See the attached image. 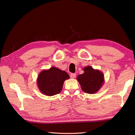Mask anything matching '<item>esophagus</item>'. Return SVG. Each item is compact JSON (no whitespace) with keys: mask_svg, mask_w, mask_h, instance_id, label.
<instances>
[{"mask_svg":"<svg viewBox=\"0 0 135 135\" xmlns=\"http://www.w3.org/2000/svg\"><path fill=\"white\" fill-rule=\"evenodd\" d=\"M70 77L71 79H74V78H75V77H76V74H74V73H71L70 75Z\"/></svg>","mask_w":135,"mask_h":135,"instance_id":"1","label":"esophagus"}]
</instances>
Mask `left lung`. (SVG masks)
Wrapping results in <instances>:
<instances>
[{
	"mask_svg": "<svg viewBox=\"0 0 135 135\" xmlns=\"http://www.w3.org/2000/svg\"><path fill=\"white\" fill-rule=\"evenodd\" d=\"M84 73L77 77L82 90L87 93H95L99 89L104 83V75L99 70H95L88 66L83 68Z\"/></svg>",
	"mask_w": 135,
	"mask_h": 135,
	"instance_id": "1",
	"label": "left lung"
}]
</instances>
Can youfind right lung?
Wrapping results in <instances>:
<instances>
[{"label":"right lung","mask_w":135,"mask_h":135,"mask_svg":"<svg viewBox=\"0 0 135 135\" xmlns=\"http://www.w3.org/2000/svg\"><path fill=\"white\" fill-rule=\"evenodd\" d=\"M69 77L67 72L54 67L43 70L38 76V89L41 92L47 96L58 94L62 90L64 82Z\"/></svg>","instance_id":"obj_1"}]
</instances>
